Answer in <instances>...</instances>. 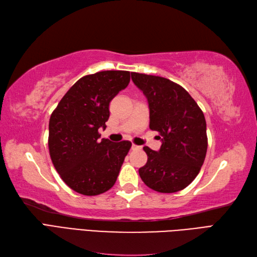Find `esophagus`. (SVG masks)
<instances>
[{"mask_svg":"<svg viewBox=\"0 0 257 257\" xmlns=\"http://www.w3.org/2000/svg\"><path fill=\"white\" fill-rule=\"evenodd\" d=\"M142 147H139V146H136V145H132V150H137V149H141Z\"/></svg>","mask_w":257,"mask_h":257,"instance_id":"esophagus-1","label":"esophagus"}]
</instances>
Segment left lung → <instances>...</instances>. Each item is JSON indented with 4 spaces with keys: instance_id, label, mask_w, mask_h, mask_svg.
<instances>
[{
    "instance_id": "1",
    "label": "left lung",
    "mask_w": 257,
    "mask_h": 257,
    "mask_svg": "<svg viewBox=\"0 0 257 257\" xmlns=\"http://www.w3.org/2000/svg\"><path fill=\"white\" fill-rule=\"evenodd\" d=\"M132 80L148 99L150 128L162 136L159 151L144 147L148 161L139 176L157 192L181 191L196 178L206 158L204 112L189 92L172 80L139 73H132Z\"/></svg>"
}]
</instances>
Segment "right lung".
Instances as JSON below:
<instances>
[{"label": "right lung", "mask_w": 257, "mask_h": 257, "mask_svg": "<svg viewBox=\"0 0 257 257\" xmlns=\"http://www.w3.org/2000/svg\"><path fill=\"white\" fill-rule=\"evenodd\" d=\"M126 71L83 76L62 97L49 120L48 147L52 164L69 188L87 196L111 189L132 144L99 139L106 128L109 103L125 89Z\"/></svg>", "instance_id": "1"}]
</instances>
